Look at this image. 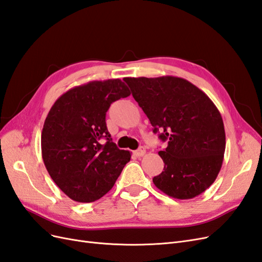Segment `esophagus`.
<instances>
[{
  "instance_id": "obj_1",
  "label": "esophagus",
  "mask_w": 262,
  "mask_h": 262,
  "mask_svg": "<svg viewBox=\"0 0 262 262\" xmlns=\"http://www.w3.org/2000/svg\"><path fill=\"white\" fill-rule=\"evenodd\" d=\"M145 154H146L145 147H140V148L137 149V150L134 151V155H135L136 157H143Z\"/></svg>"
}]
</instances>
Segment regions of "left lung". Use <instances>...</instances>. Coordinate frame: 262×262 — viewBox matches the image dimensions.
Returning <instances> with one entry per match:
<instances>
[{
  "instance_id": "8db88e82",
  "label": "left lung",
  "mask_w": 262,
  "mask_h": 262,
  "mask_svg": "<svg viewBox=\"0 0 262 262\" xmlns=\"http://www.w3.org/2000/svg\"><path fill=\"white\" fill-rule=\"evenodd\" d=\"M168 146L158 154L163 171L152 179L167 195L189 200L210 188L217 178L226 137L220 111L208 96L188 80L177 77L124 78Z\"/></svg>"
}]
</instances>
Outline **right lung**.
Listing matches in <instances>:
<instances>
[{
    "label": "right lung",
    "mask_w": 262,
    "mask_h": 262,
    "mask_svg": "<svg viewBox=\"0 0 262 262\" xmlns=\"http://www.w3.org/2000/svg\"><path fill=\"white\" fill-rule=\"evenodd\" d=\"M129 95L119 79L91 81L63 93L50 108L41 132L42 160L71 200L90 203L101 199L130 160V152L112 141L105 122L111 104Z\"/></svg>",
    "instance_id": "1"
}]
</instances>
